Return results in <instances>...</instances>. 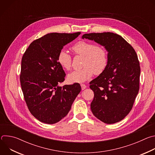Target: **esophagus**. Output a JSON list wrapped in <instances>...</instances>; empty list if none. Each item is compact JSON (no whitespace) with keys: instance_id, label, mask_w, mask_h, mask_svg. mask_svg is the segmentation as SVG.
<instances>
[{"instance_id":"obj_1","label":"esophagus","mask_w":155,"mask_h":155,"mask_svg":"<svg viewBox=\"0 0 155 155\" xmlns=\"http://www.w3.org/2000/svg\"><path fill=\"white\" fill-rule=\"evenodd\" d=\"M80 85H81L82 90H84V89H86V86L84 84H81Z\"/></svg>"}]
</instances>
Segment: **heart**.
<instances>
[{
	"label": "heart",
	"mask_w": 155,
	"mask_h": 155,
	"mask_svg": "<svg viewBox=\"0 0 155 155\" xmlns=\"http://www.w3.org/2000/svg\"><path fill=\"white\" fill-rule=\"evenodd\" d=\"M71 50L74 54L83 57V68L75 70L68 75V78L70 82H84L90 79L93 74L99 75L105 70L108 64V54L104 47L81 40L75 43ZM57 62L63 69L69 71L72 66V57L67 51L62 50L58 54Z\"/></svg>",
	"instance_id": "obj_1"
}]
</instances>
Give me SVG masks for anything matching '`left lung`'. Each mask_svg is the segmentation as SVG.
Listing matches in <instances>:
<instances>
[{
	"label": "left lung",
	"instance_id": "left-lung-1",
	"mask_svg": "<svg viewBox=\"0 0 155 155\" xmlns=\"http://www.w3.org/2000/svg\"><path fill=\"white\" fill-rule=\"evenodd\" d=\"M82 38L94 40L108 52L105 70L90 83L94 94L91 111L105 123L119 122L130 112L139 93L140 68L137 55L117 34H85Z\"/></svg>",
	"mask_w": 155,
	"mask_h": 155
}]
</instances>
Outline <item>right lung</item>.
Wrapping results in <instances>:
<instances>
[{"label":"right lung","mask_w":155,"mask_h":155,"mask_svg":"<svg viewBox=\"0 0 155 155\" xmlns=\"http://www.w3.org/2000/svg\"><path fill=\"white\" fill-rule=\"evenodd\" d=\"M80 32L50 33L33 41L22 58L20 82L31 114L40 121L54 124L67 115L81 91L79 83L59 86L65 74L57 62L64 46Z\"/></svg>","instance_id":"obj_1"}]
</instances>
